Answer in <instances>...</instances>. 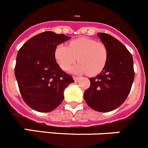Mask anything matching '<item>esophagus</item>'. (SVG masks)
Returning a JSON list of instances; mask_svg holds the SVG:
<instances>
[{"instance_id":"1","label":"esophagus","mask_w":148,"mask_h":148,"mask_svg":"<svg viewBox=\"0 0 148 148\" xmlns=\"http://www.w3.org/2000/svg\"><path fill=\"white\" fill-rule=\"evenodd\" d=\"M79 77H74V81L79 80Z\"/></svg>"}]
</instances>
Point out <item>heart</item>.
Listing matches in <instances>:
<instances>
[{"mask_svg": "<svg viewBox=\"0 0 148 148\" xmlns=\"http://www.w3.org/2000/svg\"><path fill=\"white\" fill-rule=\"evenodd\" d=\"M108 51L106 45L100 41L88 38H79L69 42V46L58 45L55 58L63 70H67L78 60L71 69L74 73H87L90 76L99 74L106 65Z\"/></svg>", "mask_w": 148, "mask_h": 148, "instance_id": "b5f03b06", "label": "heart"}]
</instances>
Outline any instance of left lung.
Segmentation results:
<instances>
[{
    "instance_id": "left-lung-1",
    "label": "left lung",
    "mask_w": 148,
    "mask_h": 148,
    "mask_svg": "<svg viewBox=\"0 0 148 148\" xmlns=\"http://www.w3.org/2000/svg\"><path fill=\"white\" fill-rule=\"evenodd\" d=\"M106 45L108 57L102 72L89 78L90 87L84 99L90 108L99 112L111 111L123 103L134 79L132 54L122 42L106 33L97 34Z\"/></svg>"
}]
</instances>
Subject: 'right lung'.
<instances>
[{"mask_svg": "<svg viewBox=\"0 0 148 148\" xmlns=\"http://www.w3.org/2000/svg\"><path fill=\"white\" fill-rule=\"evenodd\" d=\"M70 37L44 32L26 41L19 49L14 74L23 99L28 106L50 112L63 100L64 89L74 80L55 60L56 47Z\"/></svg>", "mask_w": 148, "mask_h": 148, "instance_id": "add662e5", "label": "right lung"}]
</instances>
